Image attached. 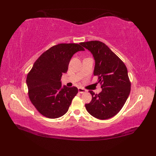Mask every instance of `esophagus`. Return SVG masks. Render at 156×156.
Returning a JSON list of instances; mask_svg holds the SVG:
<instances>
[{
  "label": "esophagus",
  "instance_id": "1",
  "mask_svg": "<svg viewBox=\"0 0 156 156\" xmlns=\"http://www.w3.org/2000/svg\"><path fill=\"white\" fill-rule=\"evenodd\" d=\"M78 91H79V93H84V92H87V90L84 89V88H81V87H79V88H78Z\"/></svg>",
  "mask_w": 156,
  "mask_h": 156
}]
</instances>
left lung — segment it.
<instances>
[{
    "mask_svg": "<svg viewBox=\"0 0 156 156\" xmlns=\"http://www.w3.org/2000/svg\"><path fill=\"white\" fill-rule=\"evenodd\" d=\"M91 52L95 60L94 75L98 77L102 91L92 96L90 103L85 104L87 111L100 120L112 118L122 109L131 90V82L124 63L104 43L90 41L81 43Z\"/></svg>",
    "mask_w": 156,
    "mask_h": 156,
    "instance_id": "1",
    "label": "left lung"
}]
</instances>
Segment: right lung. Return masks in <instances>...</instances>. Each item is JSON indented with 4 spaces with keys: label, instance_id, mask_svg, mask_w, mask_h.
Here are the masks:
<instances>
[{
    "label": "right lung",
    "instance_id": "obj_1",
    "mask_svg": "<svg viewBox=\"0 0 156 156\" xmlns=\"http://www.w3.org/2000/svg\"><path fill=\"white\" fill-rule=\"evenodd\" d=\"M80 44H60L51 47L36 60L27 75L30 100L47 118L57 119L65 115L78 93L75 87H62L60 79L67 72L72 56L84 51Z\"/></svg>",
    "mask_w": 156,
    "mask_h": 156
}]
</instances>
